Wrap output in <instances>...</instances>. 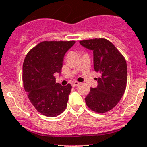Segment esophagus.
<instances>
[{"instance_id":"obj_1","label":"esophagus","mask_w":147,"mask_h":147,"mask_svg":"<svg viewBox=\"0 0 147 147\" xmlns=\"http://www.w3.org/2000/svg\"><path fill=\"white\" fill-rule=\"evenodd\" d=\"M80 84V83L78 82V81H73V82L72 83V86H73V87H75V86H78Z\"/></svg>"}]
</instances>
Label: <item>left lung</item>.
I'll return each instance as SVG.
<instances>
[{
  "label": "left lung",
  "instance_id": "1",
  "mask_svg": "<svg viewBox=\"0 0 147 147\" xmlns=\"http://www.w3.org/2000/svg\"><path fill=\"white\" fill-rule=\"evenodd\" d=\"M80 43L93 51L94 69L100 74L98 86L90 89L85 101L92 111L104 113L114 108L124 94L127 82V62L107 39L95 38L81 40Z\"/></svg>",
  "mask_w": 147,
  "mask_h": 147
}]
</instances>
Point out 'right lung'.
Masks as SVG:
<instances>
[{
    "instance_id": "right-lung-1",
    "label": "right lung",
    "mask_w": 147,
    "mask_h": 147,
    "mask_svg": "<svg viewBox=\"0 0 147 147\" xmlns=\"http://www.w3.org/2000/svg\"><path fill=\"white\" fill-rule=\"evenodd\" d=\"M75 41H43L28 52L23 64V82L28 98L43 115L55 117L66 109L72 86L56 83L66 52Z\"/></svg>"
}]
</instances>
